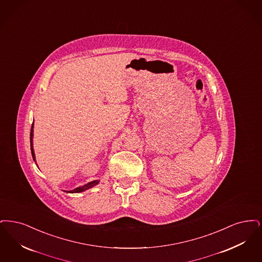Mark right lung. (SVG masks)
<instances>
[{
    "label": "right lung",
    "mask_w": 262,
    "mask_h": 262,
    "mask_svg": "<svg viewBox=\"0 0 262 262\" xmlns=\"http://www.w3.org/2000/svg\"><path fill=\"white\" fill-rule=\"evenodd\" d=\"M32 138H33V124L31 126V132H30V146H31V154H32V158H33V160H35L34 149H33V142H32ZM35 162H36V160H35ZM98 183H99L98 180L92 181V182L88 183V184H86V185H84V186H82V187H78V188H76V189H74V190H72V191H69L68 193H81V192H83V191H85V190H88V189H90L92 187H94V186H95V185H97Z\"/></svg>",
    "instance_id": "1"
}]
</instances>
